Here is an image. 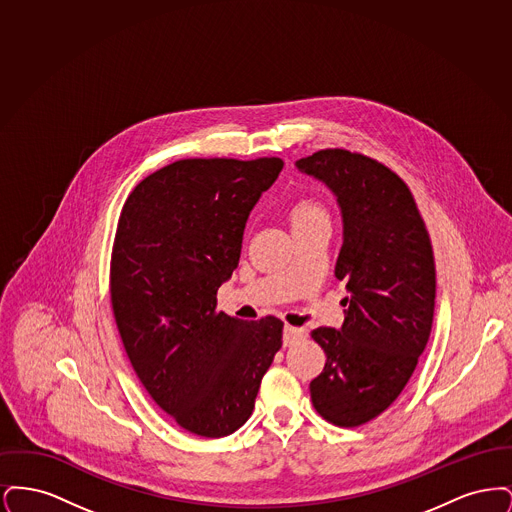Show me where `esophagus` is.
Here are the masks:
<instances>
[{
	"label": "esophagus",
	"instance_id": "obj_1",
	"mask_svg": "<svg viewBox=\"0 0 512 512\" xmlns=\"http://www.w3.org/2000/svg\"><path fill=\"white\" fill-rule=\"evenodd\" d=\"M301 338H303V330L301 328H295V326H290V324L284 326V345H292V343L301 340Z\"/></svg>",
	"mask_w": 512,
	"mask_h": 512
}]
</instances>
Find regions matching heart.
<instances>
[{"mask_svg":"<svg viewBox=\"0 0 512 512\" xmlns=\"http://www.w3.org/2000/svg\"><path fill=\"white\" fill-rule=\"evenodd\" d=\"M318 217H326V215H324L322 207L318 205L317 201H313V199H301V201H297L292 207V213H290L292 224L305 222V220L318 219Z\"/></svg>","mask_w":512,"mask_h":512,"instance_id":"heart-1","label":"heart"}]
</instances>
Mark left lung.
<instances>
[{
    "mask_svg": "<svg viewBox=\"0 0 512 512\" xmlns=\"http://www.w3.org/2000/svg\"><path fill=\"white\" fill-rule=\"evenodd\" d=\"M295 167L336 195L343 224L336 278L349 292L340 330L322 326L311 334L326 353L311 399L328 422L355 428L399 397L428 343L436 303L432 244L411 190L382 163L322 149Z\"/></svg>",
    "mask_w": 512,
    "mask_h": 512,
    "instance_id": "1",
    "label": "left lung"
}]
</instances>
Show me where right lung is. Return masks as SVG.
<instances>
[{
    "instance_id": "right-lung-1",
    "label": "right lung",
    "mask_w": 512,
    "mask_h": 512,
    "mask_svg": "<svg viewBox=\"0 0 512 512\" xmlns=\"http://www.w3.org/2000/svg\"><path fill=\"white\" fill-rule=\"evenodd\" d=\"M282 167L278 157L182 159L149 174L122 207L111 255L122 345L151 399L203 438L244 426L282 347L280 318L217 311L249 213Z\"/></svg>"
}]
</instances>
